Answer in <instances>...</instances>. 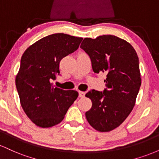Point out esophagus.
<instances>
[{
	"label": "esophagus",
	"instance_id": "obj_1",
	"mask_svg": "<svg viewBox=\"0 0 159 159\" xmlns=\"http://www.w3.org/2000/svg\"><path fill=\"white\" fill-rule=\"evenodd\" d=\"M78 96H79L80 98H83L85 96V93L84 92H82V91H79L78 92Z\"/></svg>",
	"mask_w": 159,
	"mask_h": 159
}]
</instances>
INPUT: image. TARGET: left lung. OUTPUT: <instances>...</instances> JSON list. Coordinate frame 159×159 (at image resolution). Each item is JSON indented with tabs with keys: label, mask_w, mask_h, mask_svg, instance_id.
Masks as SVG:
<instances>
[{
	"label": "left lung",
	"mask_w": 159,
	"mask_h": 159,
	"mask_svg": "<svg viewBox=\"0 0 159 159\" xmlns=\"http://www.w3.org/2000/svg\"><path fill=\"white\" fill-rule=\"evenodd\" d=\"M80 47L90 57L95 73H107L103 92L92 90L86 94L92 101L86 118L96 130L110 132L123 123L135 105L141 84L138 54L130 43L113 35L85 38Z\"/></svg>",
	"instance_id": "left-lung-1"
}]
</instances>
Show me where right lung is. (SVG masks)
I'll use <instances>...</instances> for the list:
<instances>
[{"label":"right lung","mask_w":159,"mask_h":159,"mask_svg":"<svg viewBox=\"0 0 159 159\" xmlns=\"http://www.w3.org/2000/svg\"><path fill=\"white\" fill-rule=\"evenodd\" d=\"M81 37L54 34L42 38L24 52L16 85L20 103L37 126L60 123L78 96L75 90H63L52 81L59 75L60 62L79 47Z\"/></svg>","instance_id":"1"}]
</instances>
